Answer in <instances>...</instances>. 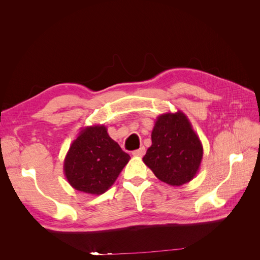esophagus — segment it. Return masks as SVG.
<instances>
[{
  "instance_id": "1",
  "label": "esophagus",
  "mask_w": 260,
  "mask_h": 260,
  "mask_svg": "<svg viewBox=\"0 0 260 260\" xmlns=\"http://www.w3.org/2000/svg\"><path fill=\"white\" fill-rule=\"evenodd\" d=\"M144 154H145V147L144 146L140 147L139 149H136V151L132 152V155L136 156V157H142Z\"/></svg>"
}]
</instances>
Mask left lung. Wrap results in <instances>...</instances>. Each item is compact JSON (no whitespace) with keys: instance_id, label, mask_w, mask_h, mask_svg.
Instances as JSON below:
<instances>
[{"instance_id":"obj_1","label":"left lung","mask_w":260,"mask_h":260,"mask_svg":"<svg viewBox=\"0 0 260 260\" xmlns=\"http://www.w3.org/2000/svg\"><path fill=\"white\" fill-rule=\"evenodd\" d=\"M203 145L185 114L181 111L157 117L152 130V145L143 161L162 182L183 185L198 174Z\"/></svg>"}]
</instances>
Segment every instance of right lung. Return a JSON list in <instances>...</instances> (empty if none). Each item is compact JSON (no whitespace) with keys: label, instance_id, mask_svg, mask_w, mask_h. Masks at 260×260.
I'll use <instances>...</instances> for the list:
<instances>
[{"label":"right lung","instance_id":"1","mask_svg":"<svg viewBox=\"0 0 260 260\" xmlns=\"http://www.w3.org/2000/svg\"><path fill=\"white\" fill-rule=\"evenodd\" d=\"M130 160L104 124L80 129L64 160V175L75 190L101 195L111 187Z\"/></svg>","mask_w":260,"mask_h":260}]
</instances>
